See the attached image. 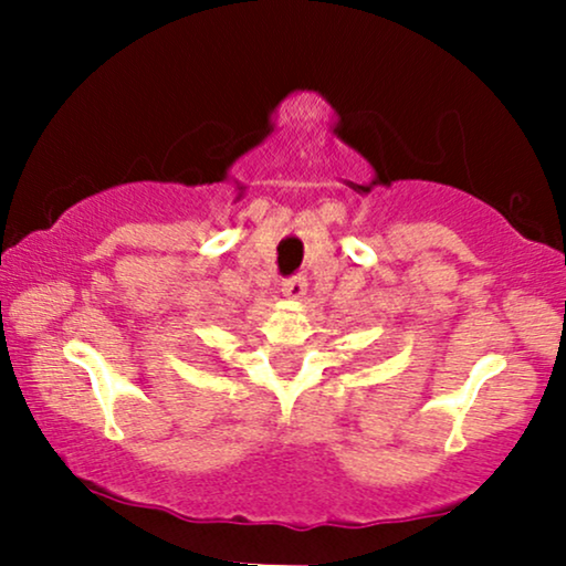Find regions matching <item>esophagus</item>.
<instances>
[{
  "instance_id": "obj_1",
  "label": "esophagus",
  "mask_w": 566,
  "mask_h": 566,
  "mask_svg": "<svg viewBox=\"0 0 566 566\" xmlns=\"http://www.w3.org/2000/svg\"><path fill=\"white\" fill-rule=\"evenodd\" d=\"M305 279L303 276H292L287 279V282H282V295L290 297V301H301V297L305 295Z\"/></svg>"
}]
</instances>
